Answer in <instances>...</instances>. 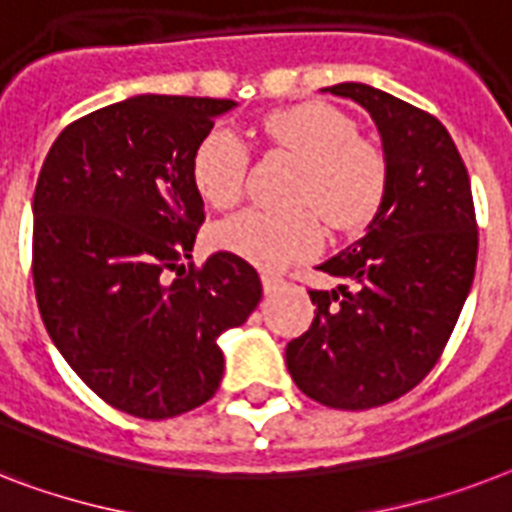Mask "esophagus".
<instances>
[{
    "instance_id": "esophagus-1",
    "label": "esophagus",
    "mask_w": 512,
    "mask_h": 512,
    "mask_svg": "<svg viewBox=\"0 0 512 512\" xmlns=\"http://www.w3.org/2000/svg\"><path fill=\"white\" fill-rule=\"evenodd\" d=\"M261 285H264V293H274V290H280L285 285V277L274 272H264L261 274Z\"/></svg>"
}]
</instances>
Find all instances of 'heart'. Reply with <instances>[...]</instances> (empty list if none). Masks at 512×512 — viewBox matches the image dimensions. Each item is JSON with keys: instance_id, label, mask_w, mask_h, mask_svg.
Segmentation results:
<instances>
[{"instance_id": "1", "label": "heart", "mask_w": 512, "mask_h": 512, "mask_svg": "<svg viewBox=\"0 0 512 512\" xmlns=\"http://www.w3.org/2000/svg\"><path fill=\"white\" fill-rule=\"evenodd\" d=\"M266 138L277 149L306 164L298 206L319 211L337 232L369 225L382 206L387 162L371 141L358 135L356 120L322 101L272 109L261 120ZM246 143L225 125L211 128L198 141L190 175L198 196L214 209H232L243 196L248 175ZM322 225L311 211L269 214L243 211L214 230V243L261 269H280L319 253Z\"/></svg>"}]
</instances>
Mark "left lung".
Instances as JSON below:
<instances>
[{
  "instance_id": "8db88e82",
  "label": "left lung",
  "mask_w": 512,
  "mask_h": 512,
  "mask_svg": "<svg viewBox=\"0 0 512 512\" xmlns=\"http://www.w3.org/2000/svg\"><path fill=\"white\" fill-rule=\"evenodd\" d=\"M324 91L377 122L387 188L366 235L316 266L342 285L308 290L316 316L285 361L311 400L366 411L411 392L439 361L474 282L479 230L466 164L437 117L366 83Z\"/></svg>"
}]
</instances>
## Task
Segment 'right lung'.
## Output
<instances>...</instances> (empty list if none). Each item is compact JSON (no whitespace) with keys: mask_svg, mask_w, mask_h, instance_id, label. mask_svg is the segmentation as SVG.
I'll use <instances>...</instances> for the list:
<instances>
[{"mask_svg":"<svg viewBox=\"0 0 512 512\" xmlns=\"http://www.w3.org/2000/svg\"><path fill=\"white\" fill-rule=\"evenodd\" d=\"M232 99L143 94L70 122L33 193V285L73 371L130 416L172 418L217 392V337L261 301L256 269L190 259L204 198L190 162Z\"/></svg>","mask_w":512,"mask_h":512,"instance_id":"1","label":"right lung"}]
</instances>
